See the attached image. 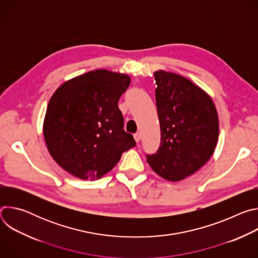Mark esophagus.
<instances>
[{
    "instance_id": "34e87169",
    "label": "esophagus",
    "mask_w": 258,
    "mask_h": 258,
    "mask_svg": "<svg viewBox=\"0 0 258 258\" xmlns=\"http://www.w3.org/2000/svg\"><path fill=\"white\" fill-rule=\"evenodd\" d=\"M134 138H135V141H136L137 143H139V142L141 141V134H140V133H136V134L134 135Z\"/></svg>"
}]
</instances>
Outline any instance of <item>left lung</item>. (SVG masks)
Segmentation results:
<instances>
[{"instance_id": "obj_1", "label": "left lung", "mask_w": 258, "mask_h": 258, "mask_svg": "<svg viewBox=\"0 0 258 258\" xmlns=\"http://www.w3.org/2000/svg\"><path fill=\"white\" fill-rule=\"evenodd\" d=\"M161 142L146 155L162 178L177 181L199 170L211 157L218 139V117L209 95L190 80L164 70L154 72Z\"/></svg>"}]
</instances>
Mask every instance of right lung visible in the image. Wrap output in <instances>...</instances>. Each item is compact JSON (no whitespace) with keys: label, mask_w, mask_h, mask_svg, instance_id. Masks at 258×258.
Listing matches in <instances>:
<instances>
[{"label":"right lung","mask_w":258,"mask_h":258,"mask_svg":"<svg viewBox=\"0 0 258 258\" xmlns=\"http://www.w3.org/2000/svg\"><path fill=\"white\" fill-rule=\"evenodd\" d=\"M131 84L124 73L89 71L62 84L51 97L44 137L53 159L82 179L102 177L136 146L123 130L118 101Z\"/></svg>","instance_id":"right-lung-1"}]
</instances>
